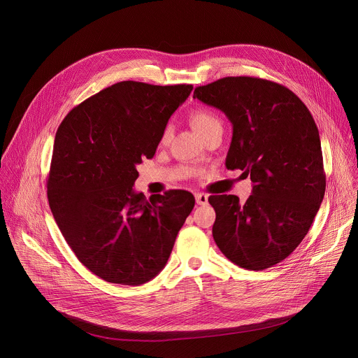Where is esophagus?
<instances>
[{
    "label": "esophagus",
    "mask_w": 358,
    "mask_h": 358,
    "mask_svg": "<svg viewBox=\"0 0 358 358\" xmlns=\"http://www.w3.org/2000/svg\"><path fill=\"white\" fill-rule=\"evenodd\" d=\"M194 199H196V203L200 204V206H206L207 201H208V197H207V194H204V193H196V194H194Z\"/></svg>",
    "instance_id": "obj_1"
}]
</instances>
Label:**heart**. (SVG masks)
<instances>
[{"label":"heart","mask_w":358,"mask_h":358,"mask_svg":"<svg viewBox=\"0 0 358 358\" xmlns=\"http://www.w3.org/2000/svg\"><path fill=\"white\" fill-rule=\"evenodd\" d=\"M187 120H189L192 128L203 138L213 129L222 128V120L211 110L204 108V107H196V108L190 110L187 114ZM169 136H171V129L165 128L162 132L161 141L165 142L169 139Z\"/></svg>","instance_id":"b5f03b06"}]
</instances>
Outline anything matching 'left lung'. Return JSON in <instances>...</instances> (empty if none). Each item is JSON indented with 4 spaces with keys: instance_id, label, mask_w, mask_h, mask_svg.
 Masks as SVG:
<instances>
[{
    "instance_id": "left-lung-1",
    "label": "left lung",
    "mask_w": 358,
    "mask_h": 358,
    "mask_svg": "<svg viewBox=\"0 0 358 358\" xmlns=\"http://www.w3.org/2000/svg\"><path fill=\"white\" fill-rule=\"evenodd\" d=\"M193 99L233 124L227 169L251 178L245 203L210 196L213 238L236 265L262 271L289 257L308 234L326 190L316 122L303 101L271 80L236 76L194 89Z\"/></svg>"
}]
</instances>
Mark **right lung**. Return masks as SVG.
<instances>
[{"mask_svg":"<svg viewBox=\"0 0 358 358\" xmlns=\"http://www.w3.org/2000/svg\"><path fill=\"white\" fill-rule=\"evenodd\" d=\"M192 85L115 83L71 110L55 136L48 200L78 259L101 279L141 285L166 265L194 207L186 190L147 200L132 186L155 155L171 115Z\"/></svg>","mask_w":358,"mask_h":358,"instance_id":"obj_1","label":"right lung"}]
</instances>
